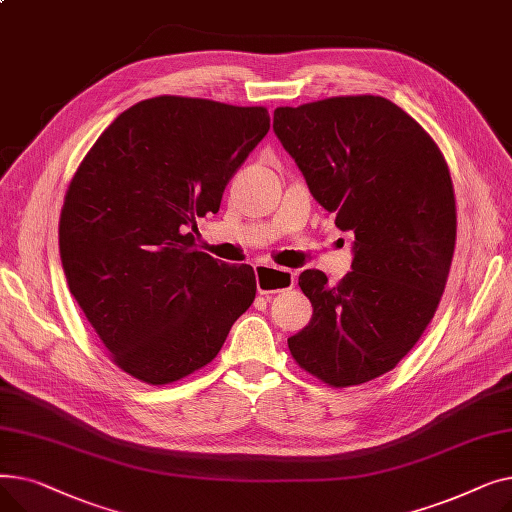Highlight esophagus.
<instances>
[{
	"instance_id": "obj_1",
	"label": "esophagus",
	"mask_w": 512,
	"mask_h": 512,
	"mask_svg": "<svg viewBox=\"0 0 512 512\" xmlns=\"http://www.w3.org/2000/svg\"><path fill=\"white\" fill-rule=\"evenodd\" d=\"M255 276H257L259 294H276L294 286V272L286 270V267L257 265Z\"/></svg>"
}]
</instances>
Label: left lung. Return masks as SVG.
I'll return each mask as SVG.
<instances>
[{
	"label": "left lung",
	"instance_id": "left-lung-1",
	"mask_svg": "<svg viewBox=\"0 0 512 512\" xmlns=\"http://www.w3.org/2000/svg\"><path fill=\"white\" fill-rule=\"evenodd\" d=\"M274 130L315 201L353 230V272L336 286L305 270L309 324L292 359L332 388L392 371L432 321L448 280L456 205L446 159L407 112L378 95L278 107Z\"/></svg>",
	"mask_w": 512,
	"mask_h": 512
}]
</instances>
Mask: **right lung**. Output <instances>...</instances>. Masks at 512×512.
Segmentation results:
<instances>
[{
    "mask_svg": "<svg viewBox=\"0 0 512 512\" xmlns=\"http://www.w3.org/2000/svg\"><path fill=\"white\" fill-rule=\"evenodd\" d=\"M270 130L265 107L161 95L128 107L80 161L60 215L68 288L112 361L151 386L218 357L255 301L253 267L195 249Z\"/></svg>",
    "mask_w": 512,
    "mask_h": 512,
    "instance_id": "right-lung-1",
    "label": "right lung"
}]
</instances>
